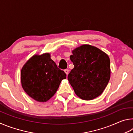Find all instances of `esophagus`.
I'll return each mask as SVG.
<instances>
[{
  "label": "esophagus",
  "mask_w": 133,
  "mask_h": 133,
  "mask_svg": "<svg viewBox=\"0 0 133 133\" xmlns=\"http://www.w3.org/2000/svg\"><path fill=\"white\" fill-rule=\"evenodd\" d=\"M64 72H65V73H66L67 75H68L69 72V69H65V70H64Z\"/></svg>",
  "instance_id": "obj_1"
}]
</instances>
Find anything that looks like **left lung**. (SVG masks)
Returning <instances> with one entry per match:
<instances>
[{"instance_id":"1","label":"left lung","mask_w":133,"mask_h":133,"mask_svg":"<svg viewBox=\"0 0 133 133\" xmlns=\"http://www.w3.org/2000/svg\"><path fill=\"white\" fill-rule=\"evenodd\" d=\"M74 68L68 80L76 95L90 100L102 94L110 78V62L106 53L96 47L82 45L72 51Z\"/></svg>"}]
</instances>
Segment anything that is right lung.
Masks as SVG:
<instances>
[{
    "mask_svg": "<svg viewBox=\"0 0 133 133\" xmlns=\"http://www.w3.org/2000/svg\"><path fill=\"white\" fill-rule=\"evenodd\" d=\"M22 86L34 100L46 102L57 91L62 80L66 78L49 53L33 56L21 70Z\"/></svg>",
    "mask_w": 133,
    "mask_h": 133,
    "instance_id": "add662e5",
    "label": "right lung"
}]
</instances>
